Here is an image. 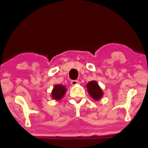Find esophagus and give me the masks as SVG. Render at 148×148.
<instances>
[{
  "label": "esophagus",
  "mask_w": 148,
  "mask_h": 148,
  "mask_svg": "<svg viewBox=\"0 0 148 148\" xmlns=\"http://www.w3.org/2000/svg\"><path fill=\"white\" fill-rule=\"evenodd\" d=\"M78 80H72L71 81V84L72 86H75V85L78 84Z\"/></svg>",
  "instance_id": "esophagus-1"
}]
</instances>
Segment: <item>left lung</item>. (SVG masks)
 Here are the masks:
<instances>
[{
	"instance_id": "8db88e82",
	"label": "left lung",
	"mask_w": 148,
	"mask_h": 148,
	"mask_svg": "<svg viewBox=\"0 0 148 148\" xmlns=\"http://www.w3.org/2000/svg\"><path fill=\"white\" fill-rule=\"evenodd\" d=\"M88 92L90 94V97L95 99V101H98L103 97V92L102 91L101 88L98 84V83L96 81H90L86 84Z\"/></svg>"
}]
</instances>
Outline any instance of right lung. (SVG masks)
<instances>
[{
	"mask_svg": "<svg viewBox=\"0 0 148 148\" xmlns=\"http://www.w3.org/2000/svg\"><path fill=\"white\" fill-rule=\"evenodd\" d=\"M66 92V88L65 86H62V85L58 84L56 85L53 87V89L51 92V97L53 99L59 101L64 97V95H65Z\"/></svg>",
	"mask_w": 148,
	"mask_h": 148,
	"instance_id": "1",
	"label": "right lung"
}]
</instances>
